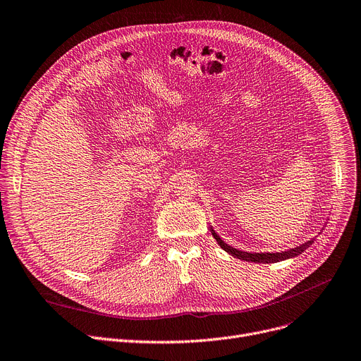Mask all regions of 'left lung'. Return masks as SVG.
Masks as SVG:
<instances>
[{"label":"left lung","mask_w":361,"mask_h":361,"mask_svg":"<svg viewBox=\"0 0 361 361\" xmlns=\"http://www.w3.org/2000/svg\"><path fill=\"white\" fill-rule=\"evenodd\" d=\"M211 233H212L214 238L216 240V243L221 245V249H224L226 253H230L231 256L238 257L241 260L255 262V263H276V262H281V260L295 257V256H298V255L305 252L307 247H310V244L313 243V240H309L305 244L298 245V247H294V249H290V250H286V252H281V253H278V252L276 253H249V252H243V250L234 249V247H231V245L224 243L222 238L214 231L212 226H211Z\"/></svg>","instance_id":"8db88e82"}]
</instances>
